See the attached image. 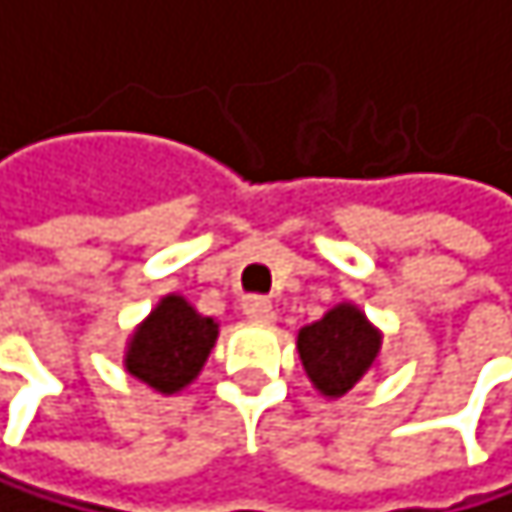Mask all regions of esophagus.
Wrapping results in <instances>:
<instances>
[{
    "label": "esophagus",
    "instance_id": "1",
    "mask_svg": "<svg viewBox=\"0 0 512 512\" xmlns=\"http://www.w3.org/2000/svg\"><path fill=\"white\" fill-rule=\"evenodd\" d=\"M242 313L251 319V322H261V325H270L276 319V310L267 298H258V294H251V298L242 301Z\"/></svg>",
    "mask_w": 512,
    "mask_h": 512
}]
</instances>
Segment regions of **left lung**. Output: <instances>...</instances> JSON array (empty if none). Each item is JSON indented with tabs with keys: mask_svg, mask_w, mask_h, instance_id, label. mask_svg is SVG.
I'll use <instances>...</instances> for the list:
<instances>
[{
	"mask_svg": "<svg viewBox=\"0 0 512 512\" xmlns=\"http://www.w3.org/2000/svg\"><path fill=\"white\" fill-rule=\"evenodd\" d=\"M298 353L307 378L325 396L353 390L381 353V331L353 304H338L319 322L298 331Z\"/></svg>",
	"mask_w": 512,
	"mask_h": 512,
	"instance_id": "1",
	"label": "left lung"
}]
</instances>
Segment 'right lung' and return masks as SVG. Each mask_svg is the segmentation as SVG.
<instances>
[{
	"label": "right lung",
	"mask_w": 512,
	"mask_h": 512,
	"mask_svg": "<svg viewBox=\"0 0 512 512\" xmlns=\"http://www.w3.org/2000/svg\"><path fill=\"white\" fill-rule=\"evenodd\" d=\"M214 341L218 322L199 316L181 294H168L131 334L125 368L159 393H178L202 371Z\"/></svg>",
	"instance_id": "obj_1"
}]
</instances>
